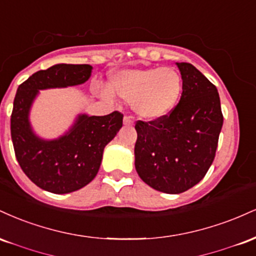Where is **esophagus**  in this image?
Masks as SVG:
<instances>
[{
  "label": "esophagus",
  "instance_id": "1",
  "mask_svg": "<svg viewBox=\"0 0 256 256\" xmlns=\"http://www.w3.org/2000/svg\"><path fill=\"white\" fill-rule=\"evenodd\" d=\"M124 125H134V119L131 116H124Z\"/></svg>",
  "mask_w": 256,
  "mask_h": 256
}]
</instances>
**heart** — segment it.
I'll list each match as a JSON object with an SVG mask.
<instances>
[{
  "instance_id": "obj_1",
  "label": "heart",
  "mask_w": 256,
  "mask_h": 256,
  "mask_svg": "<svg viewBox=\"0 0 256 256\" xmlns=\"http://www.w3.org/2000/svg\"><path fill=\"white\" fill-rule=\"evenodd\" d=\"M110 88L130 102L136 116L146 120L165 118L177 106L183 91L180 73L172 67L124 70L113 76ZM110 98L108 91H102Z\"/></svg>"
}]
</instances>
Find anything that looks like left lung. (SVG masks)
<instances>
[{"instance_id": "obj_1", "label": "left lung", "mask_w": 256, "mask_h": 256, "mask_svg": "<svg viewBox=\"0 0 256 256\" xmlns=\"http://www.w3.org/2000/svg\"><path fill=\"white\" fill-rule=\"evenodd\" d=\"M183 92L165 118L136 122L134 167L140 179L166 194L189 190L216 156L222 113L216 88L188 62H177Z\"/></svg>"}]
</instances>
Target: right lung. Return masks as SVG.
<instances>
[{"mask_svg": "<svg viewBox=\"0 0 256 256\" xmlns=\"http://www.w3.org/2000/svg\"><path fill=\"white\" fill-rule=\"evenodd\" d=\"M90 64H58L38 71L19 85L10 118V134L20 167L37 186L52 194L82 189L98 174L104 146L122 126V114L104 116L78 114L62 136L44 140L30 122L40 90L80 85L90 78Z\"/></svg>", "mask_w": 256, "mask_h": 256, "instance_id": "1", "label": "right lung"}]
</instances>
